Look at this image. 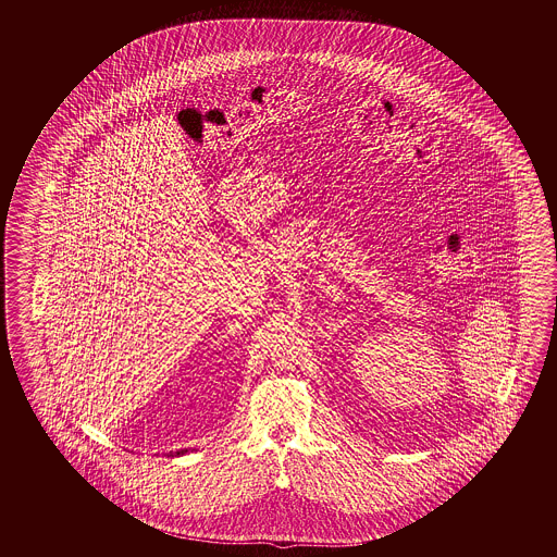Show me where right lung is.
<instances>
[{
    "label": "right lung",
    "mask_w": 557,
    "mask_h": 557,
    "mask_svg": "<svg viewBox=\"0 0 557 557\" xmlns=\"http://www.w3.org/2000/svg\"><path fill=\"white\" fill-rule=\"evenodd\" d=\"M187 449H177V451H169L168 457L186 456Z\"/></svg>",
    "instance_id": "right-lung-1"
}]
</instances>
